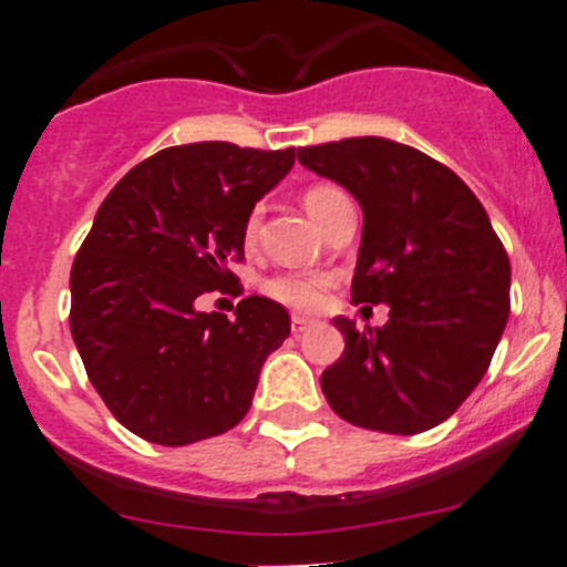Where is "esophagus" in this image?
I'll use <instances>...</instances> for the list:
<instances>
[{"label":"esophagus","mask_w":567,"mask_h":567,"mask_svg":"<svg viewBox=\"0 0 567 567\" xmlns=\"http://www.w3.org/2000/svg\"><path fill=\"white\" fill-rule=\"evenodd\" d=\"M307 327H310V318H305V316L290 318V329H293V334H301Z\"/></svg>","instance_id":"34e87169"}]
</instances>
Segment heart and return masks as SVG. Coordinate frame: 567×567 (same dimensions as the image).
<instances>
[{
  "mask_svg": "<svg viewBox=\"0 0 567 567\" xmlns=\"http://www.w3.org/2000/svg\"><path fill=\"white\" fill-rule=\"evenodd\" d=\"M338 194H343V190L332 188V185H310V188L305 190V207L307 213L316 218V224L321 221L323 210H327V205ZM260 224H262V207L255 205L244 221L246 244H255L257 235H260ZM327 285H329V277H321V274H282V277L271 279V282L266 285V293L271 296L274 301H279V305L293 307V310H301V312H310L316 310V307H321Z\"/></svg>",
  "mask_w": 567,
  "mask_h": 567,
  "instance_id": "b5f03b06",
  "label": "heart"
}]
</instances>
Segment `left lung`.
<instances>
[{"label": "left lung", "instance_id": "8db88e82", "mask_svg": "<svg viewBox=\"0 0 567 567\" xmlns=\"http://www.w3.org/2000/svg\"><path fill=\"white\" fill-rule=\"evenodd\" d=\"M299 163L362 207L351 301L388 305L384 327L334 318L346 349L321 373L343 421L417 435L485 377L509 316V257L474 190L443 163L388 137L305 146Z\"/></svg>", "mask_w": 567, "mask_h": 567}]
</instances>
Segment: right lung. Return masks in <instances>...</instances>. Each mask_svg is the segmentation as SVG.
Listing matches in <instances>:
<instances>
[{
  "instance_id": "obj_1",
  "label": "right lung",
  "mask_w": 567,
  "mask_h": 567,
  "mask_svg": "<svg viewBox=\"0 0 567 567\" xmlns=\"http://www.w3.org/2000/svg\"><path fill=\"white\" fill-rule=\"evenodd\" d=\"M293 161V146H172L99 207L71 266V338L96 393L137 437L188 446L249 412L262 362L290 334L288 310L246 296L227 318L196 301L238 282L229 262L244 260L246 216Z\"/></svg>"
}]
</instances>
